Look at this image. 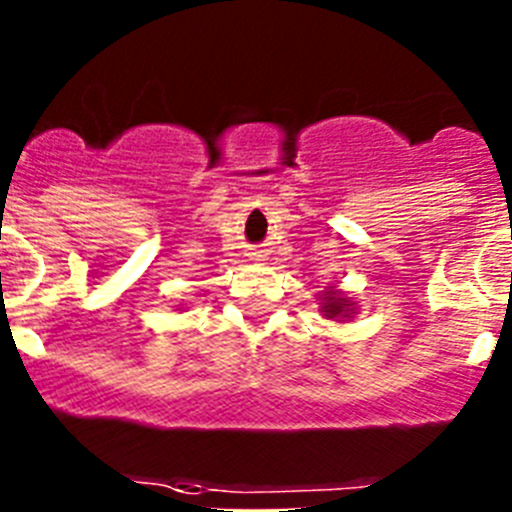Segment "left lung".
Masks as SVG:
<instances>
[{
  "label": "left lung",
  "instance_id": "8db88e82",
  "mask_svg": "<svg viewBox=\"0 0 512 512\" xmlns=\"http://www.w3.org/2000/svg\"><path fill=\"white\" fill-rule=\"evenodd\" d=\"M348 300L346 297H338V295H328L323 302V312L328 315V318H336V315H343L346 318L348 315Z\"/></svg>",
  "mask_w": 512,
  "mask_h": 512
}]
</instances>
